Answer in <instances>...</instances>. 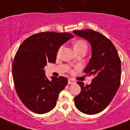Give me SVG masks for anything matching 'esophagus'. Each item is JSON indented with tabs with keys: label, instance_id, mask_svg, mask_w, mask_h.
Here are the masks:
<instances>
[{
	"label": "esophagus",
	"instance_id": "esophagus-1",
	"mask_svg": "<svg viewBox=\"0 0 130 130\" xmlns=\"http://www.w3.org/2000/svg\"><path fill=\"white\" fill-rule=\"evenodd\" d=\"M75 82L73 81V79H68V84H75Z\"/></svg>",
	"mask_w": 130,
	"mask_h": 130
}]
</instances>
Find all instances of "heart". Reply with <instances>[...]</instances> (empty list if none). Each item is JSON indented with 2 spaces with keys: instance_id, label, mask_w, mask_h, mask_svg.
Masks as SVG:
<instances>
[{
  "instance_id": "obj_1",
  "label": "heart",
  "mask_w": 130,
  "mask_h": 130,
  "mask_svg": "<svg viewBox=\"0 0 130 130\" xmlns=\"http://www.w3.org/2000/svg\"><path fill=\"white\" fill-rule=\"evenodd\" d=\"M63 48V46H61L59 48V51H58V54H59L62 51ZM82 48H87L86 43L84 40H78L74 44V50L75 51H77V50H79V49Z\"/></svg>"
}]
</instances>
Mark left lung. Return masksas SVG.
<instances>
[{
	"label": "left lung",
	"instance_id": "1",
	"mask_svg": "<svg viewBox=\"0 0 130 130\" xmlns=\"http://www.w3.org/2000/svg\"><path fill=\"white\" fill-rule=\"evenodd\" d=\"M73 33L90 44L92 56L84 72L94 77L89 85L77 82L81 92L74 98L75 105L82 113L94 115L109 105L119 89L121 61L115 46L102 34L89 29Z\"/></svg>",
	"mask_w": 130,
	"mask_h": 130
}]
</instances>
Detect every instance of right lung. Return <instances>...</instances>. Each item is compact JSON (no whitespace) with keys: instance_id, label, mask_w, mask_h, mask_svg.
Returning <instances> with one entry per match:
<instances>
[{"instance_id":"obj_1","label":"right lung","mask_w":130,"mask_h":130,"mask_svg":"<svg viewBox=\"0 0 130 130\" xmlns=\"http://www.w3.org/2000/svg\"><path fill=\"white\" fill-rule=\"evenodd\" d=\"M73 38L69 33L41 32L25 39L13 60L12 74L15 90L27 109L43 114L55 107L59 94L68 79L45 75L44 67L56 61L59 48Z\"/></svg>"}]
</instances>
